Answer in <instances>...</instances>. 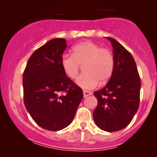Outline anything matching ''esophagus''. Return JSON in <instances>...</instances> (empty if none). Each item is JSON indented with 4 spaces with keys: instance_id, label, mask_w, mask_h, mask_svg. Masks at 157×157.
Returning a JSON list of instances; mask_svg holds the SVG:
<instances>
[{
    "instance_id": "obj_1",
    "label": "esophagus",
    "mask_w": 157,
    "mask_h": 157,
    "mask_svg": "<svg viewBox=\"0 0 157 157\" xmlns=\"http://www.w3.org/2000/svg\"><path fill=\"white\" fill-rule=\"evenodd\" d=\"M92 94V93L90 91H87V90H84L83 91V96L84 97H87L88 96H90Z\"/></svg>"
}]
</instances>
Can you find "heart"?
Returning a JSON list of instances; mask_svg holds the SVG:
<instances>
[{
	"mask_svg": "<svg viewBox=\"0 0 157 157\" xmlns=\"http://www.w3.org/2000/svg\"><path fill=\"white\" fill-rule=\"evenodd\" d=\"M114 57L110 50L90 41L81 43L73 47V54H64L61 64L66 75L74 79L83 65L84 73L78 76L76 83L84 90H91L104 83L111 77L114 69Z\"/></svg>",
	"mask_w": 157,
	"mask_h": 157,
	"instance_id": "heart-1",
	"label": "heart"
}]
</instances>
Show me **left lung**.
I'll return each instance as SVG.
<instances>
[{
    "label": "left lung",
    "instance_id": "left-lung-1",
    "mask_svg": "<svg viewBox=\"0 0 157 157\" xmlns=\"http://www.w3.org/2000/svg\"><path fill=\"white\" fill-rule=\"evenodd\" d=\"M113 49L114 69L108 83L93 94L98 101L93 119L100 129L112 132L128 125L139 107L141 80L129 51L107 37Z\"/></svg>",
    "mask_w": 157,
    "mask_h": 157
}]
</instances>
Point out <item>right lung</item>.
I'll use <instances>...</instances> for the list:
<instances>
[{"mask_svg": "<svg viewBox=\"0 0 157 157\" xmlns=\"http://www.w3.org/2000/svg\"><path fill=\"white\" fill-rule=\"evenodd\" d=\"M66 40L56 38L37 49L23 72L24 103L40 127L59 131L71 123L83 97L79 86L63 71Z\"/></svg>", "mask_w": 157, "mask_h": 157, "instance_id": "obj_1", "label": "right lung"}]
</instances>
